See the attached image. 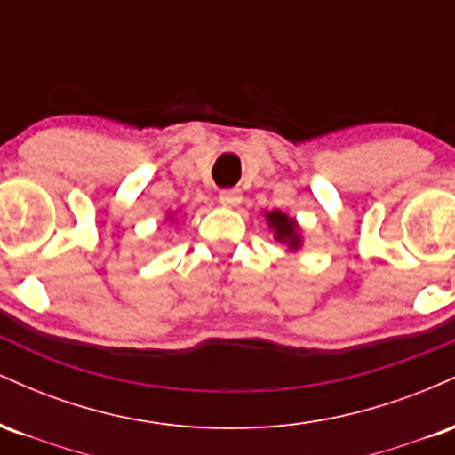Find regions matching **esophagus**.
Returning <instances> with one entry per match:
<instances>
[{"label": "esophagus", "mask_w": 455, "mask_h": 455, "mask_svg": "<svg viewBox=\"0 0 455 455\" xmlns=\"http://www.w3.org/2000/svg\"><path fill=\"white\" fill-rule=\"evenodd\" d=\"M218 201H220L224 207H237L239 203H242V190H237V188L222 190L220 196H218Z\"/></svg>", "instance_id": "obj_1"}]
</instances>
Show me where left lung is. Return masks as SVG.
Segmentation results:
<instances>
[{
  "label": "left lung",
  "mask_w": 455,
  "mask_h": 455,
  "mask_svg": "<svg viewBox=\"0 0 455 455\" xmlns=\"http://www.w3.org/2000/svg\"><path fill=\"white\" fill-rule=\"evenodd\" d=\"M267 218L269 228L274 231V237L278 239L280 243H286L289 250H299L301 248V235H299V224L295 222V218L286 216L284 212L274 210L269 213H265Z\"/></svg>",
  "instance_id": "1"
}]
</instances>
